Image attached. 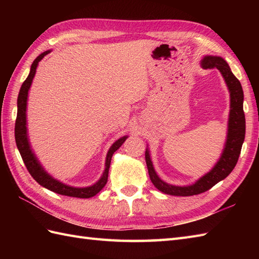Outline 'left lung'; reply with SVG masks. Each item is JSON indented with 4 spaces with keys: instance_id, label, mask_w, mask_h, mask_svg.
<instances>
[{
    "instance_id": "8db88e82",
    "label": "left lung",
    "mask_w": 259,
    "mask_h": 259,
    "mask_svg": "<svg viewBox=\"0 0 259 259\" xmlns=\"http://www.w3.org/2000/svg\"><path fill=\"white\" fill-rule=\"evenodd\" d=\"M203 69H218L221 71L230 92V113L228 121V135L227 142L221 160L217 162L210 172L203 176L195 185L188 187L171 186L158 177L155 169L152 167L149 151L146 149L145 157L148 167V172L151 179V183L157 189L167 195L172 196H194L205 192L216 185L219 181L225 179L233 171L241 151V146L245 139L246 121L243 108L244 92L239 80L233 74L228 63L219 57H205L201 61Z\"/></svg>"
}]
</instances>
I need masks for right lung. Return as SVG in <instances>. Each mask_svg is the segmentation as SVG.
<instances>
[{
    "label": "right lung",
    "instance_id": "obj_1",
    "mask_svg": "<svg viewBox=\"0 0 259 259\" xmlns=\"http://www.w3.org/2000/svg\"><path fill=\"white\" fill-rule=\"evenodd\" d=\"M50 51H46L41 53L34 61H33L31 65V71L30 74L27 76L26 80L22 84L20 93L18 97V115H16L15 120V142L16 146H18V149L21 153V157L23 159V162L25 164L26 169L29 170L30 175L33 177L36 183L40 184L41 186L46 187L49 190L57 192L59 195L63 196H69V197H75V198H90L96 196L99 191H100L104 186H106L108 181V174H109V168H110V162H111V158L114 151H117L121 145L123 144L126 137H122L119 140H117L114 144L110 148L107 155V160H106V169H104V172L102 175L101 179L98 181L91 187H87V188H73V187H70L67 185H63L60 183V181L53 179L51 176H49L41 164L38 163L36 160L35 156L33 155V152L29 145V140H27L26 136V100H27V92L32 83V80L34 78L35 71L37 63L41 61V60L45 58L47 54Z\"/></svg>",
    "mask_w": 259,
    "mask_h": 259
}]
</instances>
